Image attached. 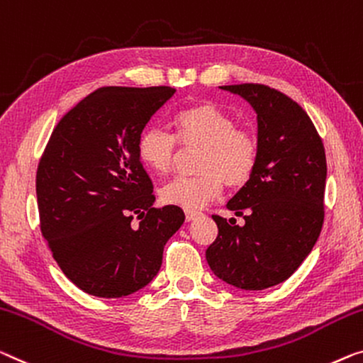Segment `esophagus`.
<instances>
[{
    "label": "esophagus",
    "instance_id": "obj_1",
    "mask_svg": "<svg viewBox=\"0 0 363 363\" xmlns=\"http://www.w3.org/2000/svg\"><path fill=\"white\" fill-rule=\"evenodd\" d=\"M199 216V212H192V210H187L186 212V220L187 221H192L194 218H197Z\"/></svg>",
    "mask_w": 363,
    "mask_h": 363
}]
</instances>
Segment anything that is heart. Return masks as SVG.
<instances>
[{"label": "heart", "mask_w": 363, "mask_h": 363, "mask_svg": "<svg viewBox=\"0 0 363 363\" xmlns=\"http://www.w3.org/2000/svg\"><path fill=\"white\" fill-rule=\"evenodd\" d=\"M176 137L158 125L142 130L137 155L155 174H166L182 148H200L197 176H177L164 184L160 197L166 205L199 210L220 197L223 182L231 189L251 179L259 160V142L250 130L236 127L235 118L210 101L197 102L176 113Z\"/></svg>", "instance_id": "obj_1"}]
</instances>
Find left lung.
Returning <instances> with one entry per match:
<instances>
[{
  "label": "left lung",
  "mask_w": 363,
  "mask_h": 363,
  "mask_svg": "<svg viewBox=\"0 0 363 363\" xmlns=\"http://www.w3.org/2000/svg\"><path fill=\"white\" fill-rule=\"evenodd\" d=\"M220 88L256 111L259 160L251 179L226 203L245 225L212 215L218 236L205 256L223 282L264 290L285 282L320 238L326 153L311 118L286 94L254 83Z\"/></svg>",
  "instance_id": "1"
}]
</instances>
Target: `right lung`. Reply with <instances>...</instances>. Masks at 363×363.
Here are the masks:
<instances>
[{
  "label": "right lung",
  "mask_w": 363,
  "mask_h": 363,
  "mask_svg": "<svg viewBox=\"0 0 363 363\" xmlns=\"http://www.w3.org/2000/svg\"><path fill=\"white\" fill-rule=\"evenodd\" d=\"M174 93L169 86L99 88L50 135L35 176L40 231L86 294L121 298L148 285L184 223L179 207H153V182L137 155L138 135Z\"/></svg>",
  "instance_id": "1"
}]
</instances>
